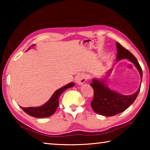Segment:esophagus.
I'll list each match as a JSON object with an SVG mask.
<instances>
[{"instance_id": "obj_1", "label": "esophagus", "mask_w": 150, "mask_h": 150, "mask_svg": "<svg viewBox=\"0 0 150 150\" xmlns=\"http://www.w3.org/2000/svg\"><path fill=\"white\" fill-rule=\"evenodd\" d=\"M87 77L83 73H79L75 77V81L78 85H83L85 82Z\"/></svg>"}]
</instances>
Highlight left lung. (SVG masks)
I'll list each match as a JSON object with an SVG mask.
<instances>
[{"instance_id":"obj_1","label":"left lung","mask_w":150,"mask_h":150,"mask_svg":"<svg viewBox=\"0 0 150 150\" xmlns=\"http://www.w3.org/2000/svg\"><path fill=\"white\" fill-rule=\"evenodd\" d=\"M117 48L116 62L126 59L135 65L136 69L140 75L141 83L142 79V70L135 56L125 49L118 42L116 43ZM112 69L106 72L105 77L92 79V83L90 85L94 90V98L91 105L93 110L98 115L112 116L118 115L128 108L134 100H136L140 90L141 83L139 87L135 93L130 95H124L117 91L112 89L108 87L106 83V78L110 76Z\"/></svg>"}]
</instances>
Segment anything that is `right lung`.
<instances>
[{
    "label": "right lung",
    "mask_w": 150,
    "mask_h": 150,
    "mask_svg": "<svg viewBox=\"0 0 150 150\" xmlns=\"http://www.w3.org/2000/svg\"><path fill=\"white\" fill-rule=\"evenodd\" d=\"M34 45H32L33 46ZM30 47H29V49ZM28 49V50H29ZM75 85V83L73 82L68 83L67 85L63 86V87L59 88L57 91H55L54 93L49 99L47 102L45 103L44 105L37 107H22L20 106L22 110L25 112L30 116H32L35 118H45L49 117L55 113L57 108L59 106V98L60 97L63 91H65L67 88L70 87H73Z\"/></svg>",
    "instance_id": "1"
}]
</instances>
